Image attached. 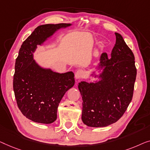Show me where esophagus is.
Here are the masks:
<instances>
[{
  "label": "esophagus",
  "instance_id": "1",
  "mask_svg": "<svg viewBox=\"0 0 150 150\" xmlns=\"http://www.w3.org/2000/svg\"><path fill=\"white\" fill-rule=\"evenodd\" d=\"M85 75V71L81 70V69H79V70L75 72V78L76 79H81V78H83Z\"/></svg>",
  "mask_w": 150,
  "mask_h": 150
}]
</instances>
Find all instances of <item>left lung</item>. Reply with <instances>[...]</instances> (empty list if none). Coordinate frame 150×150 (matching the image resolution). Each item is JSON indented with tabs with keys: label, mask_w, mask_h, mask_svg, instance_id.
Returning a JSON list of instances; mask_svg holds the SVG:
<instances>
[{
	"label": "left lung",
	"mask_w": 150,
	"mask_h": 150,
	"mask_svg": "<svg viewBox=\"0 0 150 150\" xmlns=\"http://www.w3.org/2000/svg\"><path fill=\"white\" fill-rule=\"evenodd\" d=\"M116 42L109 58H100L103 72L96 83L81 81L78 88L83 100L82 121L90 127H105L116 122L127 109L133 96L137 76L134 56L123 38L115 33Z\"/></svg>",
	"instance_id": "1"
}]
</instances>
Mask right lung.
Listing matches in <instances>:
<instances>
[{
	"label": "right lung",
	"instance_id": "1",
	"mask_svg": "<svg viewBox=\"0 0 150 150\" xmlns=\"http://www.w3.org/2000/svg\"><path fill=\"white\" fill-rule=\"evenodd\" d=\"M71 24L38 26L23 42L15 64L13 91L22 114L33 122L51 124L57 118L59 103L75 84L74 73H58L41 68L33 60V52L55 31Z\"/></svg>",
	"mask_w": 150,
	"mask_h": 150
}]
</instances>
